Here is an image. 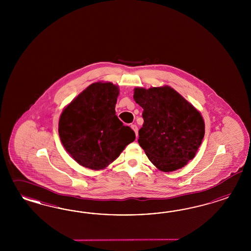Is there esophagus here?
<instances>
[{"instance_id":"obj_1","label":"esophagus","mask_w":251,"mask_h":251,"mask_svg":"<svg viewBox=\"0 0 251 251\" xmlns=\"http://www.w3.org/2000/svg\"><path fill=\"white\" fill-rule=\"evenodd\" d=\"M130 127H131V129L134 130V132H135V134H136V137H138V127H137L135 124H132Z\"/></svg>"}]
</instances>
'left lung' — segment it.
Segmentation results:
<instances>
[{"label":"left lung","instance_id":"left-lung-1","mask_svg":"<svg viewBox=\"0 0 251 251\" xmlns=\"http://www.w3.org/2000/svg\"><path fill=\"white\" fill-rule=\"evenodd\" d=\"M133 99L144 108L138 143L147 157L163 172L186 166L205 133L197 109L170 86L137 87Z\"/></svg>","mask_w":251,"mask_h":251}]
</instances>
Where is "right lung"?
I'll use <instances>...</instances> for the list:
<instances>
[{
	"instance_id": "1",
	"label": "right lung",
	"mask_w": 251,
	"mask_h": 251,
	"mask_svg": "<svg viewBox=\"0 0 251 251\" xmlns=\"http://www.w3.org/2000/svg\"><path fill=\"white\" fill-rule=\"evenodd\" d=\"M119 93L112 83H94L63 109L59 135L65 150L79 165L103 169L135 140L134 131L116 116Z\"/></svg>"
}]
</instances>
